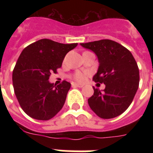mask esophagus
<instances>
[{"label": "esophagus", "instance_id": "34e87169", "mask_svg": "<svg viewBox=\"0 0 153 153\" xmlns=\"http://www.w3.org/2000/svg\"><path fill=\"white\" fill-rule=\"evenodd\" d=\"M71 85H72V86H73V87H80V88H81V87H82V86H83V85H82V84L74 83V82H73Z\"/></svg>", "mask_w": 153, "mask_h": 153}]
</instances>
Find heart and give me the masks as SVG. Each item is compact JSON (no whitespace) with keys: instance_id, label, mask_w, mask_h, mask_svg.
Listing matches in <instances>:
<instances>
[{"instance_id":"1","label":"heart","mask_w":153,"mask_h":153,"mask_svg":"<svg viewBox=\"0 0 153 153\" xmlns=\"http://www.w3.org/2000/svg\"><path fill=\"white\" fill-rule=\"evenodd\" d=\"M73 78H74V80L82 82L86 81V78H87V73H86V72L77 71L74 74Z\"/></svg>"}]
</instances>
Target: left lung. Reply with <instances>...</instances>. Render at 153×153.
Masks as SVG:
<instances>
[{"instance_id":"8db88e82","label":"left lung","mask_w":153,"mask_h":153,"mask_svg":"<svg viewBox=\"0 0 153 153\" xmlns=\"http://www.w3.org/2000/svg\"><path fill=\"white\" fill-rule=\"evenodd\" d=\"M80 44L96 54L99 67L93 80L105 85L102 91L93 87L94 94L88 99L91 109L103 119L121 115L130 105L139 86L135 59L128 49L110 39Z\"/></svg>"}]
</instances>
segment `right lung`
<instances>
[{
  "mask_svg": "<svg viewBox=\"0 0 153 153\" xmlns=\"http://www.w3.org/2000/svg\"><path fill=\"white\" fill-rule=\"evenodd\" d=\"M77 45L42 39L23 50L13 69V83L19 104L28 116L48 121L61 110L71 83L62 81L56 86L48 79Z\"/></svg>",
  "mask_w": 153,
  "mask_h": 153,
  "instance_id": "right-lung-1",
  "label": "right lung"
}]
</instances>
